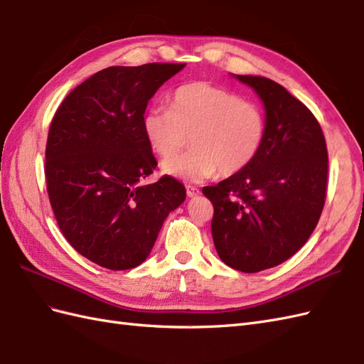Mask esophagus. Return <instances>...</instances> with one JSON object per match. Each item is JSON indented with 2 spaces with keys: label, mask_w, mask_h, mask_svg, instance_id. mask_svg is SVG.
I'll list each match as a JSON object with an SVG mask.
<instances>
[{
  "label": "esophagus",
  "mask_w": 364,
  "mask_h": 364,
  "mask_svg": "<svg viewBox=\"0 0 364 364\" xmlns=\"http://www.w3.org/2000/svg\"><path fill=\"white\" fill-rule=\"evenodd\" d=\"M199 190H197L196 188V186H186V196H188V197H196V196H199Z\"/></svg>",
  "instance_id": "esophagus-1"
}]
</instances>
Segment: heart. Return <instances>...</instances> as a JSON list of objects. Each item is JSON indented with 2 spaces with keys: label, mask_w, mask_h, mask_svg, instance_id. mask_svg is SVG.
<instances>
[{
  "label": "heart",
  "mask_w": 364,
  "mask_h": 364,
  "mask_svg": "<svg viewBox=\"0 0 364 364\" xmlns=\"http://www.w3.org/2000/svg\"><path fill=\"white\" fill-rule=\"evenodd\" d=\"M262 109L238 94L208 82L179 86L167 107H151L142 118L149 146L168 158L162 171L188 182H202L218 173L229 178L257 158L266 136ZM193 150L170 159L188 138Z\"/></svg>",
  "instance_id": "heart-1"
}]
</instances>
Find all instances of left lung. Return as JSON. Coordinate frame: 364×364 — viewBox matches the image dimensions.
Wrapping results in <instances>:
<instances>
[{"label":"left lung","instance_id":"1","mask_svg":"<svg viewBox=\"0 0 364 364\" xmlns=\"http://www.w3.org/2000/svg\"><path fill=\"white\" fill-rule=\"evenodd\" d=\"M266 109V136L247 167L215 186L213 240L229 267L257 273L287 261L321 218L328 151L321 124L302 102L267 77L235 75Z\"/></svg>","mask_w":364,"mask_h":364}]
</instances>
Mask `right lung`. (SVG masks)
Listing matches in <instances>:
<instances>
[{"mask_svg": "<svg viewBox=\"0 0 364 364\" xmlns=\"http://www.w3.org/2000/svg\"><path fill=\"white\" fill-rule=\"evenodd\" d=\"M183 67H109L74 87L53 117L46 179L54 217L68 243L105 269L144 262L186 197L171 176L144 183L158 162L142 130L149 100Z\"/></svg>", "mask_w": 364, "mask_h": 364, "instance_id": "right-lung-1", "label": "right lung"}]
</instances>
